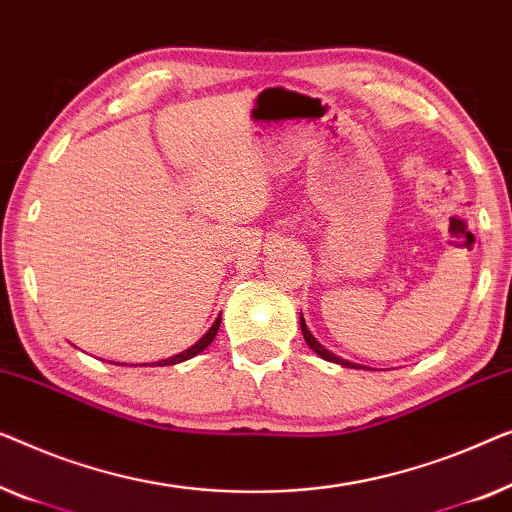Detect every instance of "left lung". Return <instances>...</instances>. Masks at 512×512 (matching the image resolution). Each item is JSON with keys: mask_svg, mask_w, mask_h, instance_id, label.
<instances>
[{"mask_svg": "<svg viewBox=\"0 0 512 512\" xmlns=\"http://www.w3.org/2000/svg\"><path fill=\"white\" fill-rule=\"evenodd\" d=\"M299 325H301V334H304V338H306V343H308V348H311L315 355H320L322 359H327V362H334V364H341V366H350V369H357V364H352V362H348V359H341V357H336L334 352L331 350H327L325 345H322L318 338H315L313 334H311V329H308V325H306V320H304V315H299ZM364 369V366H362Z\"/></svg>", "mask_w": 512, "mask_h": 512, "instance_id": "left-lung-1", "label": "left lung"}]
</instances>
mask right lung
Returning a JSON list of instances; mask_svg holds the SVG:
<instances>
[{
    "instance_id": "obj_1",
    "label": "right lung",
    "mask_w": 512,
    "mask_h": 512,
    "mask_svg": "<svg viewBox=\"0 0 512 512\" xmlns=\"http://www.w3.org/2000/svg\"><path fill=\"white\" fill-rule=\"evenodd\" d=\"M220 320H222V313L218 315V318H215L213 327L208 329L206 334L201 336L197 343L190 345V348H187V350H183L181 355H174V357H169V359H162V362H155V364H150V366H171V364H181V362H185V359H192L194 355H199V352H204V350L208 348V345H211V343L215 341V334H218V329H220Z\"/></svg>"
}]
</instances>
